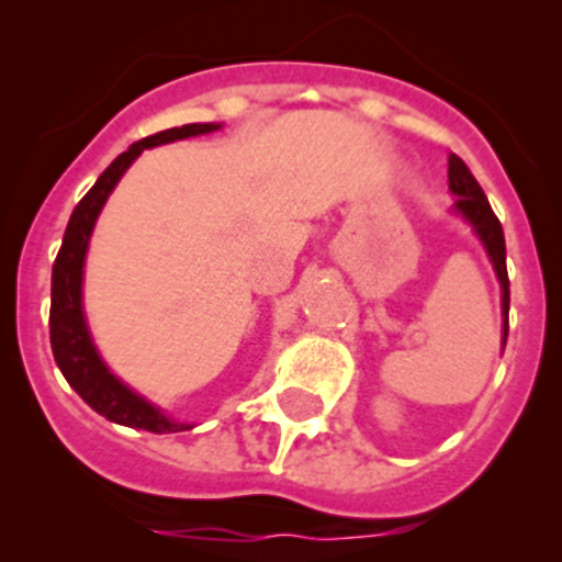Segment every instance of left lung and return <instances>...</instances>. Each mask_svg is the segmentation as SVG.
<instances>
[{"label": "left lung", "instance_id": "obj_1", "mask_svg": "<svg viewBox=\"0 0 562 562\" xmlns=\"http://www.w3.org/2000/svg\"><path fill=\"white\" fill-rule=\"evenodd\" d=\"M449 190L457 195V212L468 220L475 228L479 239L484 241L486 252H490L492 263H495L497 280L503 285V345H506L508 337V299H512V291H508V271H506V239H503V225L501 220L492 212L490 201H486L484 190H481L479 181L473 179V173L468 171L462 160L457 155L449 157Z\"/></svg>", "mask_w": 562, "mask_h": 562}]
</instances>
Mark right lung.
Masks as SVG:
<instances>
[{
    "instance_id": "1",
    "label": "right lung",
    "mask_w": 562,
    "mask_h": 562,
    "mask_svg": "<svg viewBox=\"0 0 562 562\" xmlns=\"http://www.w3.org/2000/svg\"><path fill=\"white\" fill-rule=\"evenodd\" d=\"M217 127L220 124L212 122L184 124V127H171L162 130V133L149 135V138H140L138 144H133L127 151H122V155L100 173V179L94 181L92 190H89L87 195L78 201V206L72 209L70 223H67L65 239H61L59 255H56L54 260V274H50V350H54V359L56 364H59L61 375L67 378V383L81 394V400L87 402L89 407H94L100 416H105L108 422L146 429V432L155 435L190 429L187 424H176L171 418H166L157 407H151L149 402L140 400V396L133 394L127 386H122V383L105 370L98 350H94L92 339H89L87 321H83L81 310V277L94 220H98L100 209H103L108 192L116 187V181L122 179V173L127 171L130 162H133L140 151L149 149V146L190 138V135L212 133V130Z\"/></svg>"
}]
</instances>
